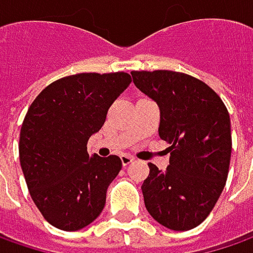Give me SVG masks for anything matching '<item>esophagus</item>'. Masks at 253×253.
Returning <instances> with one entry per match:
<instances>
[{"instance_id":"obj_1","label":"esophagus","mask_w":253,"mask_h":253,"mask_svg":"<svg viewBox=\"0 0 253 253\" xmlns=\"http://www.w3.org/2000/svg\"><path fill=\"white\" fill-rule=\"evenodd\" d=\"M121 161H122V166L126 167V166H129L134 161V157L132 155H128V154H122L121 155Z\"/></svg>"}]
</instances>
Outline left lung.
Listing matches in <instances>:
<instances>
[{
  "mask_svg": "<svg viewBox=\"0 0 253 253\" xmlns=\"http://www.w3.org/2000/svg\"><path fill=\"white\" fill-rule=\"evenodd\" d=\"M135 86L160 108V138L170 144L166 171L148 164L144 203L160 225L171 230L199 226L225 189L230 164V118L219 95L190 75L131 72Z\"/></svg>",
  "mask_w": 253,
  "mask_h": 253,
  "instance_id": "8db88e82",
  "label": "left lung"
}]
</instances>
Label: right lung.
Segmentation results:
<instances>
[{
  "mask_svg": "<svg viewBox=\"0 0 253 253\" xmlns=\"http://www.w3.org/2000/svg\"><path fill=\"white\" fill-rule=\"evenodd\" d=\"M129 83L124 72L78 73L50 83L28 108L20 164L33 202L54 227L83 229L105 208L122 161L118 155L90 157L86 145Z\"/></svg>",
  "mask_w": 253,
  "mask_h": 253,
  "instance_id": "1",
  "label": "right lung"
}]
</instances>
